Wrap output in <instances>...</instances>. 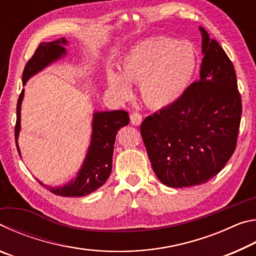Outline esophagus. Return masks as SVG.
Instances as JSON below:
<instances>
[{
    "label": "esophagus",
    "instance_id": "34e87169",
    "mask_svg": "<svg viewBox=\"0 0 256 256\" xmlns=\"http://www.w3.org/2000/svg\"><path fill=\"white\" fill-rule=\"evenodd\" d=\"M131 123L136 126H138L142 123V115L138 112H132L131 114Z\"/></svg>",
    "mask_w": 256,
    "mask_h": 256
}]
</instances>
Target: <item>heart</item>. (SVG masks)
<instances>
[{
	"label": "heart",
	"instance_id": "1",
	"mask_svg": "<svg viewBox=\"0 0 256 256\" xmlns=\"http://www.w3.org/2000/svg\"><path fill=\"white\" fill-rule=\"evenodd\" d=\"M192 44L167 37L138 42L123 56L118 73L107 72L108 90L120 99L131 97L130 84H140L141 98L152 108L172 105L185 92L196 68Z\"/></svg>",
	"mask_w": 256,
	"mask_h": 256
}]
</instances>
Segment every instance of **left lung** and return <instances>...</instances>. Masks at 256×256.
Returning a JSON list of instances; mask_svg holds the SVG:
<instances>
[{
  "label": "left lung",
  "mask_w": 256,
  "mask_h": 256,
  "mask_svg": "<svg viewBox=\"0 0 256 256\" xmlns=\"http://www.w3.org/2000/svg\"><path fill=\"white\" fill-rule=\"evenodd\" d=\"M200 80L176 102L141 124L151 166L170 188L206 183L222 170L236 148L242 98L235 68L204 28Z\"/></svg>",
  "instance_id": "obj_1"
}]
</instances>
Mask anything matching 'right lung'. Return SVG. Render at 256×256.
Here are the masks:
<instances>
[{
  "instance_id": "1",
  "label": "right lung",
  "mask_w": 256,
  "mask_h": 256,
  "mask_svg": "<svg viewBox=\"0 0 256 256\" xmlns=\"http://www.w3.org/2000/svg\"><path fill=\"white\" fill-rule=\"evenodd\" d=\"M66 45L68 40L66 38L60 40L42 42L34 52L32 58L26 64L22 73V86L32 76L44 70L45 68L50 66L66 55ZM24 90L21 92L18 104H16V123L14 128L16 144L18 148L19 154L20 149L18 146V138L21 128V104L24 100ZM130 123L128 112L125 110H110V112H94L92 118V133L90 146L86 151V158L81 168L78 172L74 180H71L68 184L63 186L50 188L40 183L50 190L52 193L60 196H88L94 190L100 188L107 180L112 172V152H114L115 138L118 131Z\"/></svg>"
}]
</instances>
